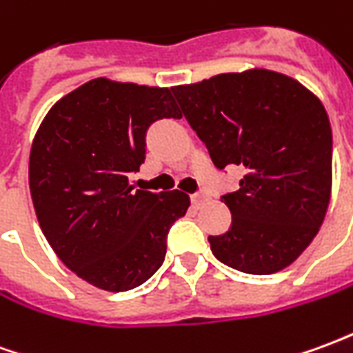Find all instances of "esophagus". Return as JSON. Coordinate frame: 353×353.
Returning a JSON list of instances; mask_svg holds the SVG:
<instances>
[{
    "instance_id": "1",
    "label": "esophagus",
    "mask_w": 353,
    "mask_h": 353,
    "mask_svg": "<svg viewBox=\"0 0 353 353\" xmlns=\"http://www.w3.org/2000/svg\"><path fill=\"white\" fill-rule=\"evenodd\" d=\"M204 199H206V194H204L202 191H196V192H192V194H191L192 204H200V202H202Z\"/></svg>"
}]
</instances>
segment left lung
<instances>
[{"label":"left lung","mask_w":353,"mask_h":353,"mask_svg":"<svg viewBox=\"0 0 353 353\" xmlns=\"http://www.w3.org/2000/svg\"><path fill=\"white\" fill-rule=\"evenodd\" d=\"M172 92L215 166L245 172L236 191L221 196L232 223L208 236L212 253L257 276L291 265L329 206L333 134L321 101L268 70L223 73Z\"/></svg>","instance_id":"1"}]
</instances>
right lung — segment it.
Listing matches in <instances>:
<instances>
[{"instance_id":"add662e5","label":"right lung","mask_w":353,"mask_h":353,"mask_svg":"<svg viewBox=\"0 0 353 353\" xmlns=\"http://www.w3.org/2000/svg\"><path fill=\"white\" fill-rule=\"evenodd\" d=\"M161 119H181L170 88L94 79L58 100L35 134L30 192L43 234L105 291L138 288L161 268L170 227L191 204L179 191L128 187Z\"/></svg>"}]
</instances>
